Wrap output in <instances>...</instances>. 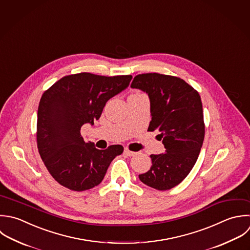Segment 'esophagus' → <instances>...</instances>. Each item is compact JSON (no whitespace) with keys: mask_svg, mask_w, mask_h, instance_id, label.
Masks as SVG:
<instances>
[{"mask_svg":"<svg viewBox=\"0 0 250 250\" xmlns=\"http://www.w3.org/2000/svg\"><path fill=\"white\" fill-rule=\"evenodd\" d=\"M126 156H128V157H132V156H134V155H136L137 153H135V152H132V151H129L128 149H125V152H124Z\"/></svg>","mask_w":250,"mask_h":250,"instance_id":"esophagus-1","label":"esophagus"}]
</instances>
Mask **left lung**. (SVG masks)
I'll list each match as a JSON object with an SVG mask.
<instances>
[{"label": "left lung", "instance_id": "1", "mask_svg": "<svg viewBox=\"0 0 250 250\" xmlns=\"http://www.w3.org/2000/svg\"><path fill=\"white\" fill-rule=\"evenodd\" d=\"M132 88L146 92L152 121L148 130H159L165 154L151 155L150 170L141 182L160 191L181 183L194 167L205 138L203 104L199 92L184 80L158 73L134 77Z\"/></svg>", "mask_w": 250, "mask_h": 250}]
</instances>
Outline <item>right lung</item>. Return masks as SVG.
Listing matches in <instances>:
<instances>
[{
    "label": "right lung",
    "instance_id": "obj_1",
    "mask_svg": "<svg viewBox=\"0 0 250 250\" xmlns=\"http://www.w3.org/2000/svg\"><path fill=\"white\" fill-rule=\"evenodd\" d=\"M132 76L105 77L80 73L63 77L43 92L38 108L37 144L51 176L73 191L101 183L122 145L98 150L81 135L85 124L94 125L106 102L125 90Z\"/></svg>",
    "mask_w": 250,
    "mask_h": 250
}]
</instances>
